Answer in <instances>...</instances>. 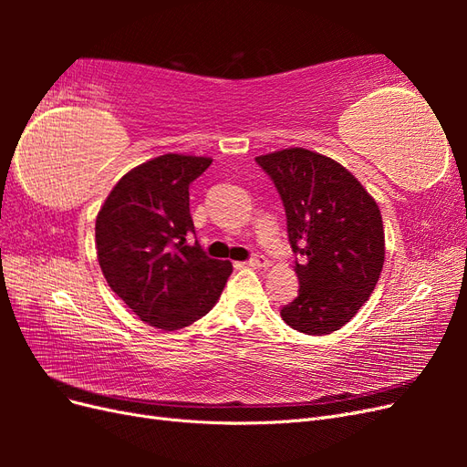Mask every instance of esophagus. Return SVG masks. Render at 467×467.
<instances>
[{
    "label": "esophagus",
    "instance_id": "1",
    "mask_svg": "<svg viewBox=\"0 0 467 467\" xmlns=\"http://www.w3.org/2000/svg\"><path fill=\"white\" fill-rule=\"evenodd\" d=\"M245 265L251 266V268H263V266H268V259L265 255H259V253H255V255H253L249 261H245Z\"/></svg>",
    "mask_w": 467,
    "mask_h": 467
}]
</instances>
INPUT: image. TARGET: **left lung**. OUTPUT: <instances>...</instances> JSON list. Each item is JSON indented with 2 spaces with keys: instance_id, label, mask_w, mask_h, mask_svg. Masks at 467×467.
<instances>
[{
  "instance_id": "8db88e82",
  "label": "left lung",
  "mask_w": 467,
  "mask_h": 467,
  "mask_svg": "<svg viewBox=\"0 0 467 467\" xmlns=\"http://www.w3.org/2000/svg\"><path fill=\"white\" fill-rule=\"evenodd\" d=\"M285 204L300 290L280 309L292 329L327 335L370 298L384 266V223L376 201L331 158L288 148L255 158Z\"/></svg>"
}]
</instances>
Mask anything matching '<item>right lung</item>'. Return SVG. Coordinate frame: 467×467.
I'll list each match as a JSON object with an SVG mask.
<instances>
[{
    "label": "right lung",
    "instance_id": "add662e5",
    "mask_svg": "<svg viewBox=\"0 0 467 467\" xmlns=\"http://www.w3.org/2000/svg\"><path fill=\"white\" fill-rule=\"evenodd\" d=\"M210 158L165 153L134 167L107 196L95 222L97 259L110 290L153 327L175 331L206 316L232 275L189 244V187Z\"/></svg>",
    "mask_w": 467,
    "mask_h": 467
}]
</instances>
